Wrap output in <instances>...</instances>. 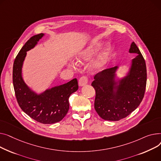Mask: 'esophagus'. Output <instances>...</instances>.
Returning <instances> with one entry per match:
<instances>
[{
  "mask_svg": "<svg viewBox=\"0 0 161 161\" xmlns=\"http://www.w3.org/2000/svg\"><path fill=\"white\" fill-rule=\"evenodd\" d=\"M88 83V78L86 77H82L79 80V84L80 86H84Z\"/></svg>",
  "mask_w": 161,
  "mask_h": 161,
  "instance_id": "34e87169",
  "label": "esophagus"
}]
</instances>
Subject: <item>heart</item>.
I'll return each instance as SVG.
<instances>
[{
    "instance_id": "obj_1",
    "label": "heart",
    "mask_w": 161,
    "mask_h": 161,
    "mask_svg": "<svg viewBox=\"0 0 161 161\" xmlns=\"http://www.w3.org/2000/svg\"><path fill=\"white\" fill-rule=\"evenodd\" d=\"M103 43L101 42H91L75 54V60L79 63L90 60L99 51ZM111 50V46L107 45L101 51L90 65V69L92 71H99L105 67L110 60ZM69 66L73 67V64H69Z\"/></svg>"
}]
</instances>
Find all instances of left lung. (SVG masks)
<instances>
[{
	"label": "left lung",
	"instance_id": "8db88e82",
	"mask_svg": "<svg viewBox=\"0 0 161 161\" xmlns=\"http://www.w3.org/2000/svg\"><path fill=\"white\" fill-rule=\"evenodd\" d=\"M129 53L137 54L132 59L125 76L118 77L119 67L115 66L98 73L92 86L96 90L94 108L105 120L119 121L133 112L144 96L147 72L143 56L135 42H132Z\"/></svg>",
	"mask_w": 161,
	"mask_h": 161
}]
</instances>
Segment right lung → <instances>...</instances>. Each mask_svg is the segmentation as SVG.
I'll list each match as a JSON object with an SVG mask.
<instances>
[{"mask_svg":"<svg viewBox=\"0 0 161 161\" xmlns=\"http://www.w3.org/2000/svg\"><path fill=\"white\" fill-rule=\"evenodd\" d=\"M45 34L35 35L28 40L17 55L13 66V83L16 99L24 112L43 124H53L61 121L69 108V96L79 88L77 79L68 83L37 93L25 83L22 68L26 52L34 48Z\"/></svg>","mask_w":161,"mask_h":161,"instance_id":"right-lung-1","label":"right lung"}]
</instances>
